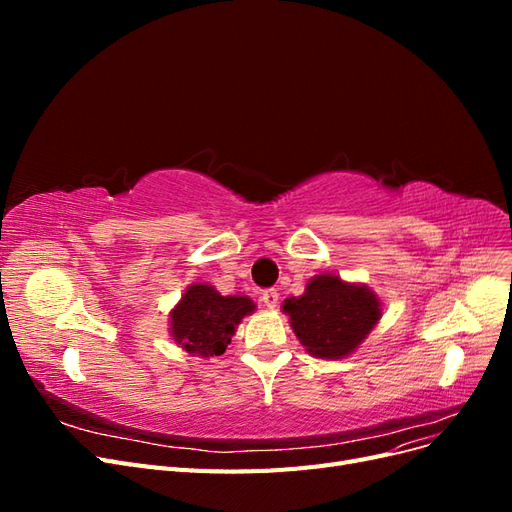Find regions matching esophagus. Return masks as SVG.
Listing matches in <instances>:
<instances>
[{"label": "esophagus", "mask_w": 512, "mask_h": 512, "mask_svg": "<svg viewBox=\"0 0 512 512\" xmlns=\"http://www.w3.org/2000/svg\"><path fill=\"white\" fill-rule=\"evenodd\" d=\"M260 301L265 303L269 309H273V307H277V303H280V292L273 290V288H269V290H262V294H260Z\"/></svg>", "instance_id": "34e87169"}]
</instances>
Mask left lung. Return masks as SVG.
Masks as SVG:
<instances>
[{"instance_id": "8db88e82", "label": "left lung", "mask_w": 512, "mask_h": 512, "mask_svg": "<svg viewBox=\"0 0 512 512\" xmlns=\"http://www.w3.org/2000/svg\"><path fill=\"white\" fill-rule=\"evenodd\" d=\"M282 307L305 350L331 361L352 354L382 318L374 290L344 282L335 273L312 277L301 297L286 299Z\"/></svg>"}]
</instances>
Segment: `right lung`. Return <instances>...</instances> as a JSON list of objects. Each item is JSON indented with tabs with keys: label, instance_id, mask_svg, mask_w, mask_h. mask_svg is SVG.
Instances as JSON below:
<instances>
[{
	"label": "right lung",
	"instance_id": "obj_1",
	"mask_svg": "<svg viewBox=\"0 0 512 512\" xmlns=\"http://www.w3.org/2000/svg\"><path fill=\"white\" fill-rule=\"evenodd\" d=\"M256 309L241 294H222L209 284H192L170 312V335L185 352L220 356L226 352L237 324Z\"/></svg>",
	"mask_w": 512,
	"mask_h": 512
}]
</instances>
